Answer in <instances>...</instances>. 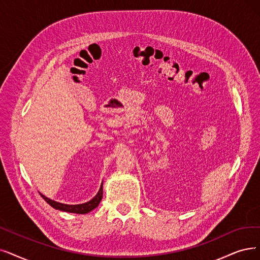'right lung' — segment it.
Masks as SVG:
<instances>
[{
  "label": "right lung",
  "instance_id": "right-lung-1",
  "mask_svg": "<svg viewBox=\"0 0 260 260\" xmlns=\"http://www.w3.org/2000/svg\"><path fill=\"white\" fill-rule=\"evenodd\" d=\"M102 185L103 183H101V186L100 189L97 193V195L94 197V199L90 200L89 202L87 203H84V204H80V205H65V204H60V203H57V202H54L52 201L50 199H48V197H46L45 195L40 194L41 197L51 206L53 207V208L57 209V210H60V211H66V212H72V213H80V214H85V213H88L89 211H91L92 209H95L96 207L99 205V203L101 202V199H102V194H103V191H102Z\"/></svg>",
  "mask_w": 260,
  "mask_h": 260
}]
</instances>
